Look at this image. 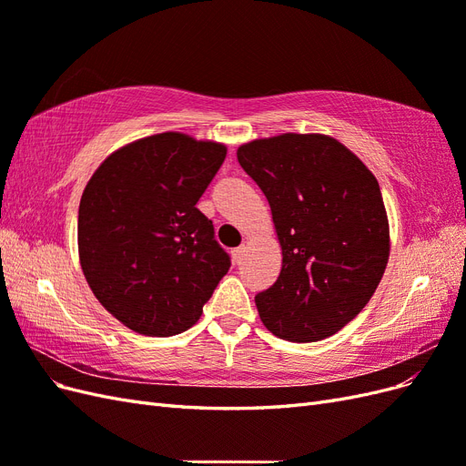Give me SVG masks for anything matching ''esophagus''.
<instances>
[{
	"label": "esophagus",
	"mask_w": 466,
	"mask_h": 466,
	"mask_svg": "<svg viewBox=\"0 0 466 466\" xmlns=\"http://www.w3.org/2000/svg\"><path fill=\"white\" fill-rule=\"evenodd\" d=\"M231 255H233V262H235V264H241V262H243V257H245V247L241 245V247L233 248Z\"/></svg>",
	"instance_id": "esophagus-1"
}]
</instances>
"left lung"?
<instances>
[{"instance_id":"obj_1","label":"left lung","mask_w":466,"mask_h":466,"mask_svg":"<svg viewBox=\"0 0 466 466\" xmlns=\"http://www.w3.org/2000/svg\"><path fill=\"white\" fill-rule=\"evenodd\" d=\"M272 209L281 247L274 286L257 293L264 327L289 342L336 334L368 305L389 260L379 182L320 134H281L237 149Z\"/></svg>"}]
</instances>
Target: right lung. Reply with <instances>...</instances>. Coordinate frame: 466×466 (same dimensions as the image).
<instances>
[{
  "label": "right lung",
  "instance_id": "obj_1",
  "mask_svg": "<svg viewBox=\"0 0 466 466\" xmlns=\"http://www.w3.org/2000/svg\"><path fill=\"white\" fill-rule=\"evenodd\" d=\"M225 146L155 134L103 161L83 190L79 260L95 298L126 327L175 336L200 319L231 258L196 208Z\"/></svg>",
  "mask_w": 466,
  "mask_h": 466
}]
</instances>
